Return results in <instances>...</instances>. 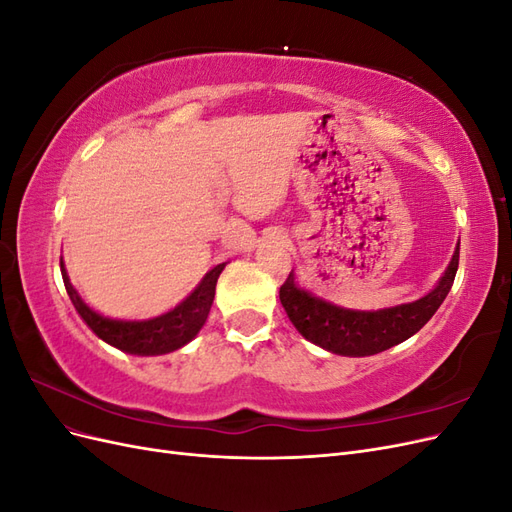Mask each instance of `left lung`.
<instances>
[{
  "label": "left lung",
  "instance_id": "left-lung-1",
  "mask_svg": "<svg viewBox=\"0 0 512 512\" xmlns=\"http://www.w3.org/2000/svg\"><path fill=\"white\" fill-rule=\"evenodd\" d=\"M457 267L459 245L440 284L423 299L378 312H354L316 299L297 288L292 273L280 286V301L294 327L312 344L344 356H369L406 342L425 327L451 290Z\"/></svg>",
  "mask_w": 512,
  "mask_h": 512
}]
</instances>
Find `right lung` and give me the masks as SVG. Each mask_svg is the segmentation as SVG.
<instances>
[{"label": "right lung", "mask_w": 512, "mask_h": 512, "mask_svg": "<svg viewBox=\"0 0 512 512\" xmlns=\"http://www.w3.org/2000/svg\"><path fill=\"white\" fill-rule=\"evenodd\" d=\"M59 265H61V277H64L68 297L76 307V312H79L81 318L87 322V327L100 339H104L106 344H111L123 352L143 354V356L173 352L196 337V333L200 331V327H203L209 316V309L215 297V284H218V277L224 269V265L211 269L190 297L183 303H179L175 309H170L168 314H162L151 320H141V322L136 320L126 322V320L104 318L96 314L94 309H89L79 297V292L72 288L68 273L64 269V260H61Z\"/></svg>", "instance_id": "right-lung-1"}]
</instances>
